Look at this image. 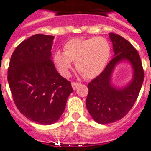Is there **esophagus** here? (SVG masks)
Masks as SVG:
<instances>
[{
	"mask_svg": "<svg viewBox=\"0 0 151 151\" xmlns=\"http://www.w3.org/2000/svg\"><path fill=\"white\" fill-rule=\"evenodd\" d=\"M79 85H80V83H76V82H72V83H71V87H72L73 90H76V89L78 88Z\"/></svg>",
	"mask_w": 151,
	"mask_h": 151,
	"instance_id": "esophagus-1",
	"label": "esophagus"
}]
</instances>
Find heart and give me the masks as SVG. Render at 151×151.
<instances>
[{
    "label": "heart",
    "instance_id": "heart-1",
    "mask_svg": "<svg viewBox=\"0 0 151 151\" xmlns=\"http://www.w3.org/2000/svg\"><path fill=\"white\" fill-rule=\"evenodd\" d=\"M111 56L109 42L103 37L77 38L68 41L64 51L57 50L54 61L63 76H68L72 62L87 79L98 76L106 68Z\"/></svg>",
    "mask_w": 151,
    "mask_h": 151
}]
</instances>
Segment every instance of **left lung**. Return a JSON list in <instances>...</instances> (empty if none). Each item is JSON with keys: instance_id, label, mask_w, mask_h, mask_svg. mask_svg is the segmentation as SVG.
Here are the masks:
<instances>
[{"instance_id": "left-lung-1", "label": "left lung", "mask_w": 151, "mask_h": 151, "mask_svg": "<svg viewBox=\"0 0 151 151\" xmlns=\"http://www.w3.org/2000/svg\"><path fill=\"white\" fill-rule=\"evenodd\" d=\"M114 52L113 59L98 76L88 84L86 107L93 120L101 125L122 119L134 106L140 92L144 72L140 56L128 41L116 34H109ZM128 62L132 77L123 86L112 83L113 71L117 65Z\"/></svg>"}]
</instances>
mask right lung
I'll return each mask as SVG.
<instances>
[{
	"instance_id": "right-lung-1",
	"label": "right lung",
	"mask_w": 151,
	"mask_h": 151,
	"mask_svg": "<svg viewBox=\"0 0 151 151\" xmlns=\"http://www.w3.org/2000/svg\"><path fill=\"white\" fill-rule=\"evenodd\" d=\"M55 36L37 34L20 43L11 56L8 82L14 103L26 118L41 125L55 123L73 89L52 61Z\"/></svg>"
}]
</instances>
